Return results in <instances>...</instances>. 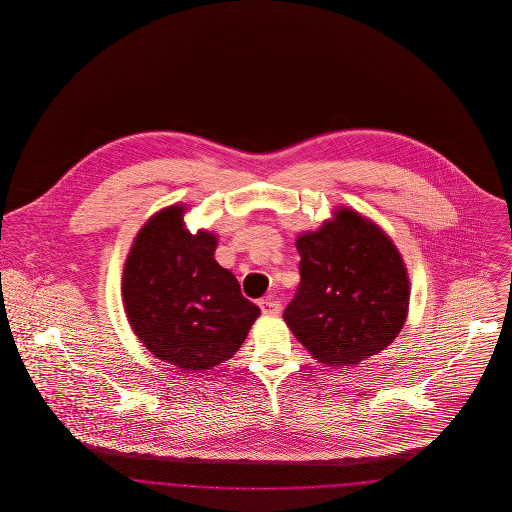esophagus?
<instances>
[{
	"label": "esophagus",
	"mask_w": 512,
	"mask_h": 512,
	"mask_svg": "<svg viewBox=\"0 0 512 512\" xmlns=\"http://www.w3.org/2000/svg\"><path fill=\"white\" fill-rule=\"evenodd\" d=\"M259 307H261V311H263V315H278L280 313V309H282V305H280V301L278 299H274V297H265V299H261L259 301Z\"/></svg>",
	"instance_id": "obj_1"
}]
</instances>
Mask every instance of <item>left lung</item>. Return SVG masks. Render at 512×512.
<instances>
[{
    "label": "left lung",
    "mask_w": 512,
    "mask_h": 512,
    "mask_svg": "<svg viewBox=\"0 0 512 512\" xmlns=\"http://www.w3.org/2000/svg\"><path fill=\"white\" fill-rule=\"evenodd\" d=\"M295 245L301 282L284 311L293 336L328 366L359 365L384 351L409 309L407 268L390 238L341 207Z\"/></svg>",
    "instance_id": "8db88e82"
}]
</instances>
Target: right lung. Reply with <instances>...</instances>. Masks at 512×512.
I'll return each mask as SVG.
<instances>
[{"mask_svg":"<svg viewBox=\"0 0 512 512\" xmlns=\"http://www.w3.org/2000/svg\"><path fill=\"white\" fill-rule=\"evenodd\" d=\"M184 205L147 220L126 257L122 301L134 334L180 370L230 359L261 315L236 276L215 261L217 236L184 228Z\"/></svg>","mask_w":512,"mask_h":512,"instance_id":"right-lung-1","label":"right lung"}]
</instances>
